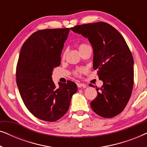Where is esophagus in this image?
<instances>
[{
  "mask_svg": "<svg viewBox=\"0 0 147 147\" xmlns=\"http://www.w3.org/2000/svg\"><path fill=\"white\" fill-rule=\"evenodd\" d=\"M77 86L79 88H86V87H87V86H86V84H78Z\"/></svg>",
  "mask_w": 147,
  "mask_h": 147,
  "instance_id": "34e87169",
  "label": "esophagus"
}]
</instances>
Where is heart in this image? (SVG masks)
<instances>
[{"label":"heart","mask_w":147,"mask_h":147,"mask_svg":"<svg viewBox=\"0 0 147 147\" xmlns=\"http://www.w3.org/2000/svg\"><path fill=\"white\" fill-rule=\"evenodd\" d=\"M87 47H90V46L88 45H86V44H81V45L79 46V50H81L82 49H84V48ZM65 53H63V55H62V57H65ZM82 71H83V69H78L76 71V74H79L80 73H82Z\"/></svg>","instance_id":"heart-1"}]
</instances>
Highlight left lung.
<instances>
[{
  "label": "left lung",
  "mask_w": 147,
  "mask_h": 147,
  "mask_svg": "<svg viewBox=\"0 0 147 147\" xmlns=\"http://www.w3.org/2000/svg\"><path fill=\"white\" fill-rule=\"evenodd\" d=\"M71 30L91 44L93 68L103 82L101 88H96L98 96L90 103L92 109L103 118L118 115L127 104L134 84V60L125 40L104 22L75 26Z\"/></svg>",
  "instance_id": "1"
}]
</instances>
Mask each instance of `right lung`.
I'll list each match as a JSON object with an SVG mask.
<instances>
[{
  "label": "right lung",
  "instance_id": "obj_1",
  "mask_svg": "<svg viewBox=\"0 0 147 147\" xmlns=\"http://www.w3.org/2000/svg\"><path fill=\"white\" fill-rule=\"evenodd\" d=\"M69 32V28L39 30L26 40L20 51L16 71L20 94L29 112L44 121H56L65 115L78 91L73 82L56 87L52 80Z\"/></svg>",
  "mask_w": 147,
  "mask_h": 147
}]
</instances>
